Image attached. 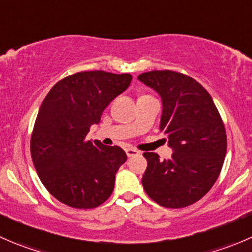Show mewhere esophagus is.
Listing matches in <instances>:
<instances>
[{
    "instance_id": "34e87169",
    "label": "esophagus",
    "mask_w": 252,
    "mask_h": 252,
    "mask_svg": "<svg viewBox=\"0 0 252 252\" xmlns=\"http://www.w3.org/2000/svg\"><path fill=\"white\" fill-rule=\"evenodd\" d=\"M126 156L128 157H134V156H139L140 155V151H138V150L135 149H126Z\"/></svg>"
}]
</instances>
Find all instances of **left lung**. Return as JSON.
Masks as SVG:
<instances>
[{"label": "left lung", "mask_w": 252, "mask_h": 252, "mask_svg": "<svg viewBox=\"0 0 252 252\" xmlns=\"http://www.w3.org/2000/svg\"><path fill=\"white\" fill-rule=\"evenodd\" d=\"M138 79L162 98L159 130L173 149L169 159L144 152L146 194L167 208L187 207L204 197L222 171L227 134L207 90L195 79L173 70H152Z\"/></svg>", "instance_id": "1"}]
</instances>
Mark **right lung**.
Masks as SVG:
<instances>
[{
  "instance_id": "obj_1",
  "label": "right lung",
  "mask_w": 252,
  "mask_h": 252,
  "mask_svg": "<svg viewBox=\"0 0 252 252\" xmlns=\"http://www.w3.org/2000/svg\"><path fill=\"white\" fill-rule=\"evenodd\" d=\"M131 78L103 70L79 72L56 83L42 101L30 152L44 187L62 204L86 210L111 196L126 155L119 146L88 140V133Z\"/></svg>"
}]
</instances>
